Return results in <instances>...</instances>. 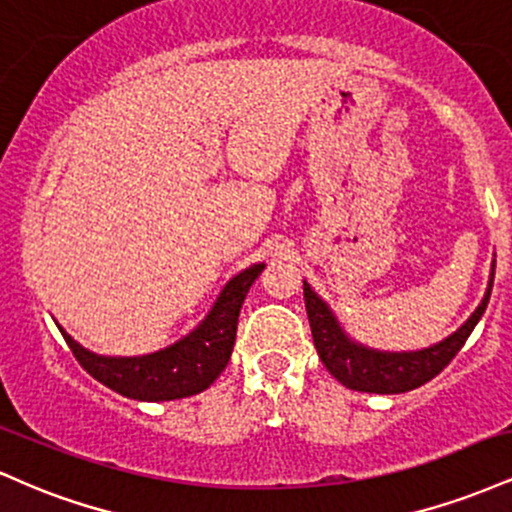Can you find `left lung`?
<instances>
[{"label": "left lung", "mask_w": 512, "mask_h": 512, "mask_svg": "<svg viewBox=\"0 0 512 512\" xmlns=\"http://www.w3.org/2000/svg\"><path fill=\"white\" fill-rule=\"evenodd\" d=\"M493 274H496V260L491 262V276L484 298H481L477 310L467 317V322H464L460 330L452 332L443 342L416 351H378L370 349L366 344H358L356 339H351L344 332L342 322L332 313L330 305L310 289L308 281H303L305 310H308L310 332H313V342L317 354H320V361L325 363V368L330 370L339 383L356 392L399 395V392L421 387L448 366L464 342H467L474 327H477L486 305H489Z\"/></svg>", "instance_id": "1"}]
</instances>
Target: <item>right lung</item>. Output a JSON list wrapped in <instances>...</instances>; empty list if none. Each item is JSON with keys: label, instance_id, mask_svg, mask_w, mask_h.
Masks as SVG:
<instances>
[{"label": "right lung", "instance_id": "right-lung-1", "mask_svg": "<svg viewBox=\"0 0 512 512\" xmlns=\"http://www.w3.org/2000/svg\"><path fill=\"white\" fill-rule=\"evenodd\" d=\"M264 262L252 264L233 276L211 305V310L190 334L175 344L142 356H103L88 351L72 334L60 332L76 361L88 375L122 397L139 402H170L204 392L226 368L236 344L238 315L252 281L262 274Z\"/></svg>", "mask_w": 512, "mask_h": 512}]
</instances>
